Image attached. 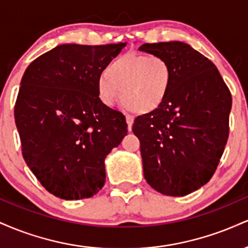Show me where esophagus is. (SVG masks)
<instances>
[{
  "label": "esophagus",
  "mask_w": 248,
  "mask_h": 248,
  "mask_svg": "<svg viewBox=\"0 0 248 248\" xmlns=\"http://www.w3.org/2000/svg\"><path fill=\"white\" fill-rule=\"evenodd\" d=\"M126 121H127V124H128V130H132V127H133V122H134V118L132 115H127L126 116Z\"/></svg>",
  "instance_id": "1"
}]
</instances>
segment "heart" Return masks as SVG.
<instances>
[{
    "label": "heart",
    "instance_id": "heart-1",
    "mask_svg": "<svg viewBox=\"0 0 248 248\" xmlns=\"http://www.w3.org/2000/svg\"><path fill=\"white\" fill-rule=\"evenodd\" d=\"M172 82L171 65L158 55L126 53L114 59L96 81V92L105 106L120 100L136 113H150L163 105Z\"/></svg>",
    "mask_w": 248,
    "mask_h": 248
}]
</instances>
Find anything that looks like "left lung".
<instances>
[{"instance_id":"left-lung-1","label":"left lung","mask_w":248,"mask_h":248,"mask_svg":"<svg viewBox=\"0 0 248 248\" xmlns=\"http://www.w3.org/2000/svg\"><path fill=\"white\" fill-rule=\"evenodd\" d=\"M171 65L172 82L161 107L138 116L143 175L167 196L189 195L211 179L229 139L232 96L216 65L183 42L141 45Z\"/></svg>"}]
</instances>
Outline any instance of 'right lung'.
<instances>
[{
	"label": "right lung",
	"mask_w": 248,
	"mask_h": 248,
	"mask_svg": "<svg viewBox=\"0 0 248 248\" xmlns=\"http://www.w3.org/2000/svg\"><path fill=\"white\" fill-rule=\"evenodd\" d=\"M126 45H58L25 70L15 104L22 155L56 197L90 198L104 186L105 158L127 124L100 101L96 81Z\"/></svg>",
	"instance_id": "1"
}]
</instances>
